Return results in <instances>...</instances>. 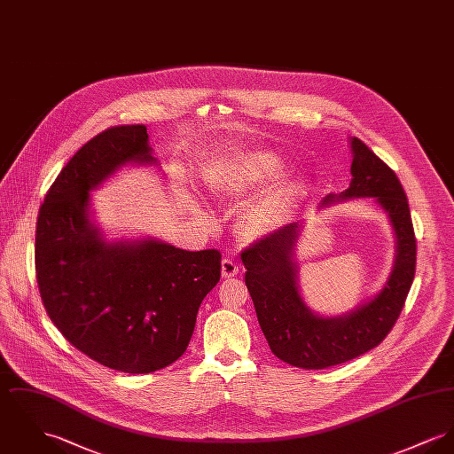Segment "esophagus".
<instances>
[{
  "instance_id": "1",
  "label": "esophagus",
  "mask_w": 454,
  "mask_h": 454,
  "mask_svg": "<svg viewBox=\"0 0 454 454\" xmlns=\"http://www.w3.org/2000/svg\"><path fill=\"white\" fill-rule=\"evenodd\" d=\"M239 273V265L236 260L232 258H223L222 260V275L225 278H231V277H236Z\"/></svg>"
}]
</instances>
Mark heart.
<instances>
[{
  "label": "heart",
  "instance_id": "b5f03b06",
  "mask_svg": "<svg viewBox=\"0 0 454 454\" xmlns=\"http://www.w3.org/2000/svg\"><path fill=\"white\" fill-rule=\"evenodd\" d=\"M282 168V161L273 153H253L238 165L231 167L225 179V191L236 196L244 194L280 176ZM301 181H287L282 184L263 203L254 207L242 218V234L256 238L272 231L277 215L286 207H289L301 194Z\"/></svg>",
  "mask_w": 454,
  "mask_h": 454
}]
</instances>
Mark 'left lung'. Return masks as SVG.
<instances>
[{"mask_svg": "<svg viewBox=\"0 0 454 454\" xmlns=\"http://www.w3.org/2000/svg\"><path fill=\"white\" fill-rule=\"evenodd\" d=\"M351 146V185L337 200L327 196L322 205L370 196L389 213L397 256L387 284L372 301L339 318H320L304 306L293 263L300 223L280 227L241 253L246 287L273 355L304 370L349 362L379 346L393 331L415 278L417 238L406 192L393 168L362 139L353 137Z\"/></svg>", "mask_w": 454, "mask_h": 454, "instance_id": "8db88e82", "label": "left lung"}]
</instances>
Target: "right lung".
<instances>
[{"mask_svg": "<svg viewBox=\"0 0 454 454\" xmlns=\"http://www.w3.org/2000/svg\"><path fill=\"white\" fill-rule=\"evenodd\" d=\"M129 161H154L141 123L99 132L61 168L37 215L35 278L48 317L74 348L119 372L152 373L187 349L222 254L103 241L88 215L90 191Z\"/></svg>", "mask_w": 454, "mask_h": 454, "instance_id": "add662e5", "label": "right lung"}]
</instances>
